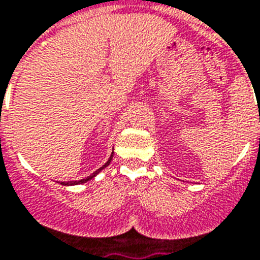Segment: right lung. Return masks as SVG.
Segmentation results:
<instances>
[{"instance_id":"add662e5","label":"right lung","mask_w":260,"mask_h":260,"mask_svg":"<svg viewBox=\"0 0 260 260\" xmlns=\"http://www.w3.org/2000/svg\"><path fill=\"white\" fill-rule=\"evenodd\" d=\"M112 159H113V152H112V154H110V156H109L108 162H106V164H105L104 166H101V168H99L98 170H95L94 173L90 174V176H88V177H87V178H82V180H79V181H61V184H62V185H79V184L87 183V181H90L91 178H94L95 176H96V174L101 173V172H102V170H104L105 168H106V166H108L109 164L112 162Z\"/></svg>"}]
</instances>
